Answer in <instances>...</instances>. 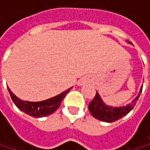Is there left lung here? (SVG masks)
<instances>
[{
	"mask_svg": "<svg viewBox=\"0 0 150 150\" xmlns=\"http://www.w3.org/2000/svg\"><path fill=\"white\" fill-rule=\"evenodd\" d=\"M142 90V87L140 89V93L132 101L131 103L126 106H122V107H112V106L107 105L103 101L99 93L96 91V95L95 96L92 102L88 104L89 112L95 118L102 122H115L121 119L122 117L125 116L126 115H128L134 108Z\"/></svg>",
	"mask_w": 150,
	"mask_h": 150,
	"instance_id": "8db88e82",
	"label": "left lung"
}]
</instances>
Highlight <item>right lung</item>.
<instances>
[{
    "mask_svg": "<svg viewBox=\"0 0 150 150\" xmlns=\"http://www.w3.org/2000/svg\"><path fill=\"white\" fill-rule=\"evenodd\" d=\"M8 89L12 98V101L14 102L15 106L20 110L23 111L24 113L31 116L38 118V117H43V116H47V115L53 114L60 107L62 101L64 99V97L66 96V95L69 92L71 88L65 90L64 92H62V94L54 97L49 98L47 100L42 101V102L22 101L13 94V92L9 89V88Z\"/></svg>",
    "mask_w": 150,
    "mask_h": 150,
    "instance_id": "right-lung-1",
    "label": "right lung"
}]
</instances>
